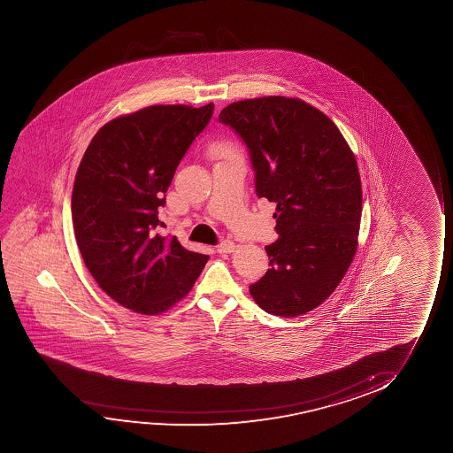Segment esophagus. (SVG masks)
<instances>
[{"label": "esophagus", "instance_id": "esophagus-1", "mask_svg": "<svg viewBox=\"0 0 453 453\" xmlns=\"http://www.w3.org/2000/svg\"><path fill=\"white\" fill-rule=\"evenodd\" d=\"M236 246L234 242H223L221 244H218L217 252L218 254H232L235 250Z\"/></svg>", "mask_w": 453, "mask_h": 453}]
</instances>
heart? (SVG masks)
<instances>
[{
  "label": "heart",
  "instance_id": "b5f03b06",
  "mask_svg": "<svg viewBox=\"0 0 453 453\" xmlns=\"http://www.w3.org/2000/svg\"><path fill=\"white\" fill-rule=\"evenodd\" d=\"M213 153H215L218 157H227V156L236 155L238 151H236L234 143L229 142V141H223V142H218L217 145L213 147Z\"/></svg>",
  "mask_w": 453,
  "mask_h": 453
}]
</instances>
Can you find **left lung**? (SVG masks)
Returning <instances> with one entry per match:
<instances>
[{"mask_svg": "<svg viewBox=\"0 0 453 453\" xmlns=\"http://www.w3.org/2000/svg\"><path fill=\"white\" fill-rule=\"evenodd\" d=\"M246 143L258 198L277 204L271 269L249 286L261 310L297 317L334 292L357 249L359 168L334 122L302 99L240 100L219 112Z\"/></svg>", "mask_w": 453, "mask_h": 453, "instance_id": "obj_1", "label": "left lung"}]
</instances>
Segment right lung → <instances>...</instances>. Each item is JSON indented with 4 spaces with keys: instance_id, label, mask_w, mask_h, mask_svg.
I'll use <instances>...</instances> for the list:
<instances>
[{
    "instance_id": "1",
    "label": "right lung",
    "mask_w": 453,
    "mask_h": 453,
    "mask_svg": "<svg viewBox=\"0 0 453 453\" xmlns=\"http://www.w3.org/2000/svg\"><path fill=\"white\" fill-rule=\"evenodd\" d=\"M211 114L213 104L151 105L112 119L75 174L71 211L81 258L102 291L139 314L170 310L209 260L156 227L176 167Z\"/></svg>"
}]
</instances>
